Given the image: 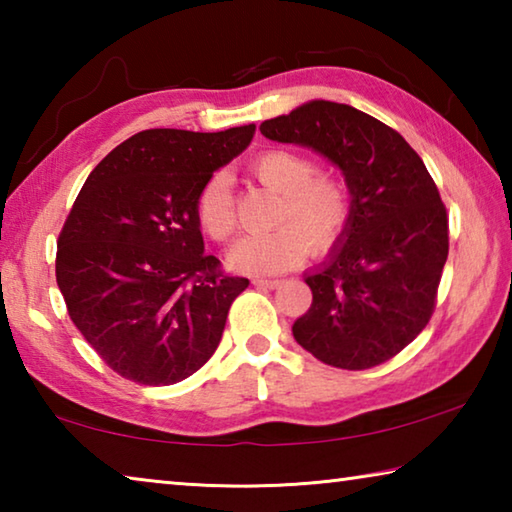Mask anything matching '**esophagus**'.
Returning <instances> with one entry per match:
<instances>
[{"label": "esophagus", "mask_w": 512, "mask_h": 512, "mask_svg": "<svg viewBox=\"0 0 512 512\" xmlns=\"http://www.w3.org/2000/svg\"><path fill=\"white\" fill-rule=\"evenodd\" d=\"M253 284L262 289H277L282 284V280H277V277H255Z\"/></svg>", "instance_id": "obj_1"}]
</instances>
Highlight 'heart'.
<instances>
[{"label":"heart","mask_w":512,"mask_h":512,"mask_svg":"<svg viewBox=\"0 0 512 512\" xmlns=\"http://www.w3.org/2000/svg\"><path fill=\"white\" fill-rule=\"evenodd\" d=\"M259 183L282 194L275 228L264 235L239 237L228 250V264L239 273L273 275L300 264L309 255L329 253L339 244L350 221V194L343 183L318 176L316 162L296 151H266L250 162ZM198 225L216 241L237 228L232 180L216 171L196 198ZM285 225L282 226L281 223Z\"/></svg>","instance_id":"1"}]
</instances>
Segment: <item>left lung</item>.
<instances>
[{
    "label": "left lung",
    "mask_w": 512,
    "mask_h": 512,
    "mask_svg": "<svg viewBox=\"0 0 512 512\" xmlns=\"http://www.w3.org/2000/svg\"><path fill=\"white\" fill-rule=\"evenodd\" d=\"M259 131L323 155L350 194L341 241L305 273L314 300L293 323V339L327 366H379L427 327L436 307L449 253L436 183L400 133L345 103L307 101Z\"/></svg>",
    "instance_id": "obj_1"
}]
</instances>
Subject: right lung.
Segmentation results:
<instances>
[{"mask_svg":"<svg viewBox=\"0 0 512 512\" xmlns=\"http://www.w3.org/2000/svg\"><path fill=\"white\" fill-rule=\"evenodd\" d=\"M253 135L255 124L151 128L112 149L85 180L58 237L56 282L72 323L117 375L169 386L219 348L248 280L205 255L196 198Z\"/></svg>","mask_w":512,"mask_h":512,"instance_id":"add662e5","label":"right lung"}]
</instances>
